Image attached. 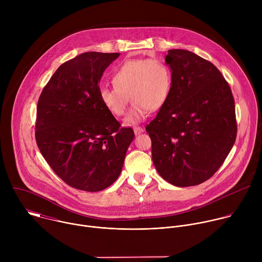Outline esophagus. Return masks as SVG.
<instances>
[{"instance_id":"1","label":"esophagus","mask_w":262,"mask_h":262,"mask_svg":"<svg viewBox=\"0 0 262 262\" xmlns=\"http://www.w3.org/2000/svg\"><path fill=\"white\" fill-rule=\"evenodd\" d=\"M134 132H135L136 135H139V134L143 133L144 129H143V127H141V126H135V127H134Z\"/></svg>"}]
</instances>
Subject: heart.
<instances>
[{
	"label": "heart",
	"mask_w": 262,
	"mask_h": 262,
	"mask_svg": "<svg viewBox=\"0 0 262 262\" xmlns=\"http://www.w3.org/2000/svg\"><path fill=\"white\" fill-rule=\"evenodd\" d=\"M114 87L102 86L99 98L110 113L121 117L129 99L133 107L125 118L128 124L142 121L150 112L159 111L167 102L172 76L168 65L159 59H135L124 62L112 77Z\"/></svg>",
	"instance_id": "b5f03b06"
}]
</instances>
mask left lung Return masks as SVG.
Returning <instances> with one entry per match:
<instances>
[{
  "mask_svg": "<svg viewBox=\"0 0 262 262\" xmlns=\"http://www.w3.org/2000/svg\"><path fill=\"white\" fill-rule=\"evenodd\" d=\"M169 98L146 125L159 174L176 186L209 179L229 155L236 139L231 89L209 61L185 50H170Z\"/></svg>",
  "mask_w": 262,
  "mask_h": 262,
  "instance_id": "1",
  "label": "left lung"
}]
</instances>
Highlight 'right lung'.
<instances>
[{
  "label": "right lung",
  "mask_w": 262,
  "mask_h": 262,
  "mask_svg": "<svg viewBox=\"0 0 262 262\" xmlns=\"http://www.w3.org/2000/svg\"><path fill=\"white\" fill-rule=\"evenodd\" d=\"M119 53L87 52L63 63L37 104L35 139L53 171L87 192L106 189L119 177L132 127H121L99 98V82Z\"/></svg>",
  "instance_id": "right-lung-1"
}]
</instances>
